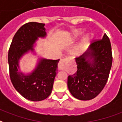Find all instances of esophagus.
<instances>
[{
    "label": "esophagus",
    "mask_w": 122,
    "mask_h": 122,
    "mask_svg": "<svg viewBox=\"0 0 122 122\" xmlns=\"http://www.w3.org/2000/svg\"><path fill=\"white\" fill-rule=\"evenodd\" d=\"M69 61V59L68 58H65L61 59V61H59L58 64V68L59 70H63L66 68V65L67 63Z\"/></svg>",
    "instance_id": "1"
}]
</instances>
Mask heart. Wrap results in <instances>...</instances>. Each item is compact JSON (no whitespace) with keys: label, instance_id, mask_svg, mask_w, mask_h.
<instances>
[{"label":"heart","instance_id":"1","mask_svg":"<svg viewBox=\"0 0 122 122\" xmlns=\"http://www.w3.org/2000/svg\"><path fill=\"white\" fill-rule=\"evenodd\" d=\"M83 33V30L81 29L76 30L74 31H73L72 33V37L73 39H76L80 37ZM91 39V37L90 35H86L85 36H84L83 37H82L81 39L79 41V44L77 45V46L75 48V55L79 56V55L83 54L86 50V48L88 47Z\"/></svg>","mask_w":122,"mask_h":122}]
</instances>
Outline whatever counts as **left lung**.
I'll return each mask as SVG.
<instances>
[{"label": "left lung", "mask_w": 122, "mask_h": 122, "mask_svg": "<svg viewBox=\"0 0 122 122\" xmlns=\"http://www.w3.org/2000/svg\"><path fill=\"white\" fill-rule=\"evenodd\" d=\"M75 60L77 71L68 76V90L78 100H92L104 88L111 68V45L107 35L93 42L88 51Z\"/></svg>", "instance_id": "left-lung-1"}]
</instances>
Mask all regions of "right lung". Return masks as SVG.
<instances>
[{
    "instance_id": "right-lung-1",
    "label": "right lung",
    "mask_w": 122,
    "mask_h": 122,
    "mask_svg": "<svg viewBox=\"0 0 122 122\" xmlns=\"http://www.w3.org/2000/svg\"><path fill=\"white\" fill-rule=\"evenodd\" d=\"M45 24L30 22L24 24L13 37L8 52L10 76L14 88L27 100L39 102L52 92L59 59L39 58L35 69L27 74L20 71L19 60L30 51L39 37L46 36Z\"/></svg>"
}]
</instances>
